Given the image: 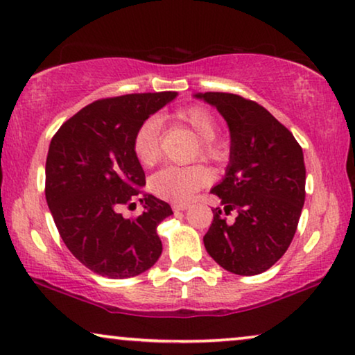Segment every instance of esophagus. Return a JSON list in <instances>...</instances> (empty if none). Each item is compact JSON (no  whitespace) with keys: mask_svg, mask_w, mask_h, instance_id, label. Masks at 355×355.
Returning <instances> with one entry per match:
<instances>
[{"mask_svg":"<svg viewBox=\"0 0 355 355\" xmlns=\"http://www.w3.org/2000/svg\"><path fill=\"white\" fill-rule=\"evenodd\" d=\"M188 207H190V205H187V202H177V205H172V209H173L175 212H178V211H187Z\"/></svg>","mask_w":355,"mask_h":355,"instance_id":"34e87169","label":"esophagus"}]
</instances>
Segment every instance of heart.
<instances>
[{"instance_id":"obj_1","label":"heart","mask_w":355,"mask_h":355,"mask_svg":"<svg viewBox=\"0 0 355 355\" xmlns=\"http://www.w3.org/2000/svg\"><path fill=\"white\" fill-rule=\"evenodd\" d=\"M175 120L191 128L201 143V154L207 159H217L220 149L212 143L217 136V123L212 113L205 107H190L178 112ZM159 135L160 126L155 120H146L135 135L133 149L138 160L146 167L157 162L159 159ZM211 180V175L201 165L191 167H168L160 168L150 178V190L155 196L170 202H187L193 195Z\"/></svg>"}]
</instances>
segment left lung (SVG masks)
<instances>
[{"label":"left lung","instance_id":"left-lung-1","mask_svg":"<svg viewBox=\"0 0 355 355\" xmlns=\"http://www.w3.org/2000/svg\"><path fill=\"white\" fill-rule=\"evenodd\" d=\"M224 118L230 155L224 178L211 193L220 207L202 239L206 252L229 272L254 276L279 259L294 239L305 201L304 153L284 125L257 102L225 92H198Z\"/></svg>","mask_w":355,"mask_h":355}]
</instances>
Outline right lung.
<instances>
[{"mask_svg": "<svg viewBox=\"0 0 355 355\" xmlns=\"http://www.w3.org/2000/svg\"><path fill=\"white\" fill-rule=\"evenodd\" d=\"M177 92L130 94L89 103L61 125L45 165V196L71 253L110 279L154 266L162 242L157 225L172 216L162 200L143 193L146 175L136 157V131ZM138 197L145 212L126 220L119 207Z\"/></svg>", "mask_w": 355, "mask_h": 355, "instance_id": "add662e5", "label": "right lung"}]
</instances>
